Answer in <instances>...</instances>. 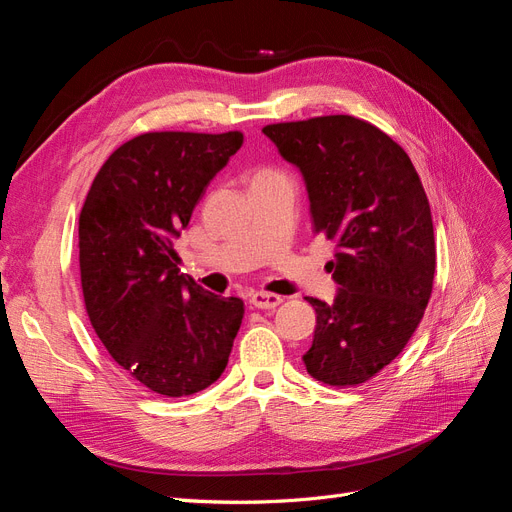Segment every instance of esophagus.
Wrapping results in <instances>:
<instances>
[{
	"label": "esophagus",
	"instance_id": "esophagus-1",
	"mask_svg": "<svg viewBox=\"0 0 512 512\" xmlns=\"http://www.w3.org/2000/svg\"><path fill=\"white\" fill-rule=\"evenodd\" d=\"M250 303L258 309H273L282 303V297L280 294H273V292H262V290H256L250 294Z\"/></svg>",
	"mask_w": 512,
	"mask_h": 512
}]
</instances>
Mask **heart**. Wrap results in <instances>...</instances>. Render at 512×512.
Instances as JSON below:
<instances>
[{
    "instance_id": "obj_1",
    "label": "heart",
    "mask_w": 512,
    "mask_h": 512,
    "mask_svg": "<svg viewBox=\"0 0 512 512\" xmlns=\"http://www.w3.org/2000/svg\"><path fill=\"white\" fill-rule=\"evenodd\" d=\"M269 173H273V170H258V175H269ZM256 175V177H258Z\"/></svg>"
}]
</instances>
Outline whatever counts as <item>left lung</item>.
Listing matches in <instances>:
<instances>
[{"mask_svg":"<svg viewBox=\"0 0 512 512\" xmlns=\"http://www.w3.org/2000/svg\"><path fill=\"white\" fill-rule=\"evenodd\" d=\"M303 175L316 235L335 243L339 286L316 309L307 374L329 386L374 378L406 348L423 320L436 273L429 200L408 153L350 115L262 128Z\"/></svg>","mask_w":512,"mask_h":512,"instance_id":"1","label":"left lung"}]
</instances>
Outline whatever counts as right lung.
<instances>
[{"instance_id": "right-lung-1", "label": "right lung", "mask_w": 512, "mask_h": 512, "mask_svg": "<svg viewBox=\"0 0 512 512\" xmlns=\"http://www.w3.org/2000/svg\"><path fill=\"white\" fill-rule=\"evenodd\" d=\"M243 145L241 132H147L98 170L79 218L83 299L115 363L166 397L222 376L243 301L198 286L177 267L175 239L209 181Z\"/></svg>"}]
</instances>
